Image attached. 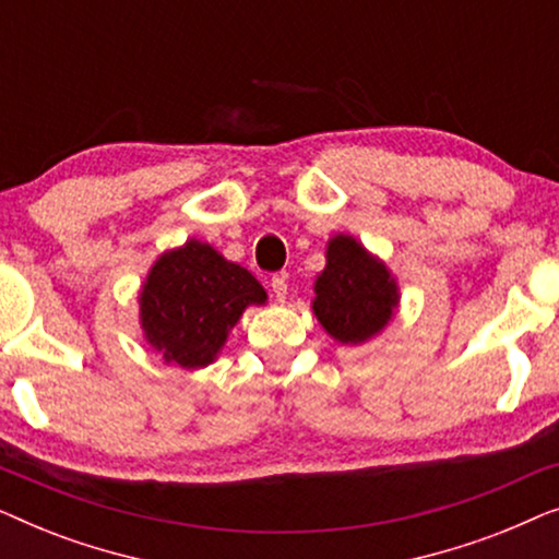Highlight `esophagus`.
<instances>
[{
  "label": "esophagus",
  "mask_w": 559,
  "mask_h": 559,
  "mask_svg": "<svg viewBox=\"0 0 559 559\" xmlns=\"http://www.w3.org/2000/svg\"><path fill=\"white\" fill-rule=\"evenodd\" d=\"M270 287H272V293H274V297H277L280 302L287 300V280H285V274H274L272 282H270Z\"/></svg>",
  "instance_id": "obj_1"
}]
</instances>
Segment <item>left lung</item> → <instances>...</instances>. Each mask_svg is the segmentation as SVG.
Here are the masks:
<instances>
[{
    "label": "left lung",
    "mask_w": 559,
    "mask_h": 559,
    "mask_svg": "<svg viewBox=\"0 0 559 559\" xmlns=\"http://www.w3.org/2000/svg\"><path fill=\"white\" fill-rule=\"evenodd\" d=\"M394 305L396 287L386 266L350 236H335L312 302L325 331L341 343H364L389 323Z\"/></svg>",
    "instance_id": "8db88e82"
}]
</instances>
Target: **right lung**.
Masks as SVG:
<instances>
[{"label": "right lung", "instance_id": "right-lung-1", "mask_svg": "<svg viewBox=\"0 0 559 559\" xmlns=\"http://www.w3.org/2000/svg\"><path fill=\"white\" fill-rule=\"evenodd\" d=\"M264 287L209 243L188 241L159 257L142 289V328L165 361L186 369L211 364L228 328L247 305H262Z\"/></svg>", "mask_w": 559, "mask_h": 559}]
</instances>
